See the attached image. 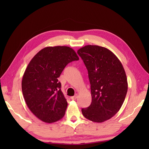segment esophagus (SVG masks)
<instances>
[{
	"label": "esophagus",
	"instance_id": "obj_1",
	"mask_svg": "<svg viewBox=\"0 0 149 149\" xmlns=\"http://www.w3.org/2000/svg\"><path fill=\"white\" fill-rule=\"evenodd\" d=\"M77 98V95L76 94V95H74V97H70V99H71L72 100H75V99H76Z\"/></svg>",
	"mask_w": 149,
	"mask_h": 149
}]
</instances>
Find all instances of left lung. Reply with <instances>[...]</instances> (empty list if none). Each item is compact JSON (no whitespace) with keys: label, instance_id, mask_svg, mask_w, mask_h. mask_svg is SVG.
I'll return each instance as SVG.
<instances>
[{"label":"left lung","instance_id":"1","mask_svg":"<svg viewBox=\"0 0 149 149\" xmlns=\"http://www.w3.org/2000/svg\"><path fill=\"white\" fill-rule=\"evenodd\" d=\"M88 72L91 103L82 109L94 122L109 120L120 110L127 92L125 72L118 58L105 47L88 45L77 50Z\"/></svg>","mask_w":149,"mask_h":149}]
</instances>
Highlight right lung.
<instances>
[{"instance_id":"obj_1","label":"right lung","mask_w":149,"mask_h":149,"mask_svg":"<svg viewBox=\"0 0 149 149\" xmlns=\"http://www.w3.org/2000/svg\"><path fill=\"white\" fill-rule=\"evenodd\" d=\"M79 59L70 47L55 46L42 49L31 60L22 90L28 107L38 118L53 123L64 116L68 103L58 78L69 63Z\"/></svg>"}]
</instances>
